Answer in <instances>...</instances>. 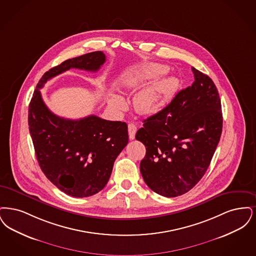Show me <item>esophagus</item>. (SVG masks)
Masks as SVG:
<instances>
[{
  "instance_id": "esophagus-1",
  "label": "esophagus",
  "mask_w": 256,
  "mask_h": 256,
  "mask_svg": "<svg viewBox=\"0 0 256 256\" xmlns=\"http://www.w3.org/2000/svg\"><path fill=\"white\" fill-rule=\"evenodd\" d=\"M128 133H129V138L134 140V134L136 133V126L134 123H129L128 124Z\"/></svg>"
}]
</instances>
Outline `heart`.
I'll return each mask as SVG.
<instances>
[{
  "label": "heart",
  "instance_id": "heart-1",
  "mask_svg": "<svg viewBox=\"0 0 256 256\" xmlns=\"http://www.w3.org/2000/svg\"><path fill=\"white\" fill-rule=\"evenodd\" d=\"M166 65L148 63L120 78V84L127 88H140L145 84L164 76ZM178 79L174 76L160 78L138 92L134 98V107L142 114H154L162 109L178 89ZM109 103L114 109H122L125 101L118 94H111Z\"/></svg>",
  "mask_w": 256,
  "mask_h": 256
}]
</instances>
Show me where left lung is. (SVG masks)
I'll list each match as a JSON object with an SVG mask.
<instances>
[{"label": "left lung", "instance_id": "8db88e82", "mask_svg": "<svg viewBox=\"0 0 256 256\" xmlns=\"http://www.w3.org/2000/svg\"><path fill=\"white\" fill-rule=\"evenodd\" d=\"M194 82L162 111L144 120L136 140L146 147L145 184L164 197L193 188L210 166L222 128V106L212 78L191 68Z\"/></svg>", "mask_w": 256, "mask_h": 256}]
</instances>
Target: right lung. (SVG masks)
<instances>
[{
	"mask_svg": "<svg viewBox=\"0 0 256 256\" xmlns=\"http://www.w3.org/2000/svg\"><path fill=\"white\" fill-rule=\"evenodd\" d=\"M105 61L102 52H94L50 68L28 106V128L41 170L57 188L76 198L94 195L107 184L116 156L128 144V127L94 114L76 120L60 118L46 106L40 89L70 68L98 72Z\"/></svg>",
	"mask_w": 256,
	"mask_h": 256,
	"instance_id": "1",
	"label": "right lung"
}]
</instances>
